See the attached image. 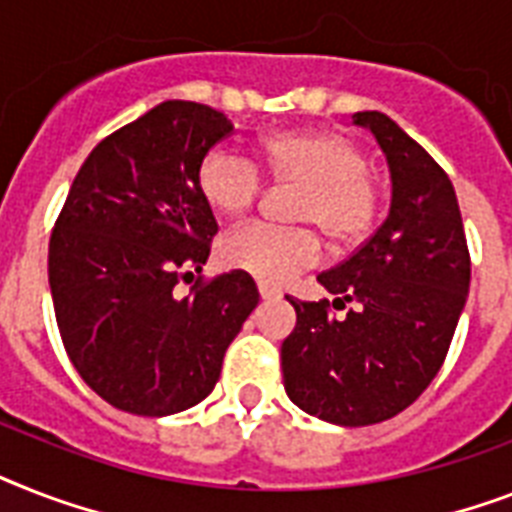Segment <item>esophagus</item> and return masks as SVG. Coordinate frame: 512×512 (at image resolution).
Wrapping results in <instances>:
<instances>
[{
    "instance_id": "34e87169",
    "label": "esophagus",
    "mask_w": 512,
    "mask_h": 512,
    "mask_svg": "<svg viewBox=\"0 0 512 512\" xmlns=\"http://www.w3.org/2000/svg\"><path fill=\"white\" fill-rule=\"evenodd\" d=\"M257 292L263 299H281V292H278L276 286H268V284H260L257 286Z\"/></svg>"
}]
</instances>
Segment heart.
Returning a JSON list of instances; mask_svg holds the SVG:
<instances>
[{"label": "heart", "mask_w": 512, "mask_h": 512, "mask_svg": "<svg viewBox=\"0 0 512 512\" xmlns=\"http://www.w3.org/2000/svg\"><path fill=\"white\" fill-rule=\"evenodd\" d=\"M255 165L276 184L299 186L292 220L313 223L336 247L363 242L376 220L378 194L368 157L350 136L336 131H278L257 141ZM197 189L220 218H242L260 194L257 170L234 152L213 149L199 160ZM323 255L313 228L247 226L220 247L228 268L244 270L270 286L289 284Z\"/></svg>", "instance_id": "heart-1"}]
</instances>
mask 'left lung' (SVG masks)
Here are the masks:
<instances>
[{
  "label": "left lung",
  "instance_id": "obj_1",
  "mask_svg": "<svg viewBox=\"0 0 512 512\" xmlns=\"http://www.w3.org/2000/svg\"><path fill=\"white\" fill-rule=\"evenodd\" d=\"M392 176V205L376 234L318 276L344 318L297 302L281 344L289 400L326 423L371 426L402 413L442 368L471 284L458 197L434 157L389 115L355 112Z\"/></svg>",
  "mask_w": 512,
  "mask_h": 512
}]
</instances>
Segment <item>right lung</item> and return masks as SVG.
Returning <instances> with one entry per match:
<instances>
[{"instance_id":"obj_1","label":"right lung","mask_w":512,"mask_h":512,"mask_svg":"<svg viewBox=\"0 0 512 512\" xmlns=\"http://www.w3.org/2000/svg\"><path fill=\"white\" fill-rule=\"evenodd\" d=\"M234 131L223 112L168 99L102 139L49 239V286L70 363L118 410L181 413L213 392L228 344L260 302L244 270L178 297L202 273L213 210L199 160Z\"/></svg>"}]
</instances>
